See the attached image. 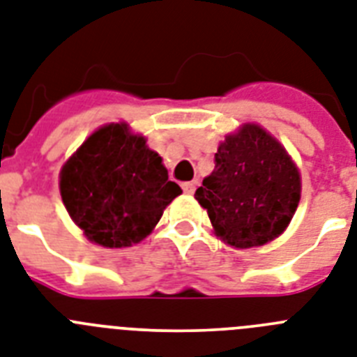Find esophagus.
<instances>
[{"instance_id": "1", "label": "esophagus", "mask_w": 357, "mask_h": 357, "mask_svg": "<svg viewBox=\"0 0 357 357\" xmlns=\"http://www.w3.org/2000/svg\"><path fill=\"white\" fill-rule=\"evenodd\" d=\"M196 185H197V181H187V183L181 185V188H183L185 194H192L194 190H196Z\"/></svg>"}]
</instances>
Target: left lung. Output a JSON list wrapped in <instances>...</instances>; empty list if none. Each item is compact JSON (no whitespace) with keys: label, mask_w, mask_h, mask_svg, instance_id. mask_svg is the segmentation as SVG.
<instances>
[{"label":"left lung","mask_w":357,"mask_h":357,"mask_svg":"<svg viewBox=\"0 0 357 357\" xmlns=\"http://www.w3.org/2000/svg\"><path fill=\"white\" fill-rule=\"evenodd\" d=\"M214 170L196 190L215 236L236 248L261 247L289 227L301 178L285 146L265 128L247 123L225 137Z\"/></svg>","instance_id":"1"}]
</instances>
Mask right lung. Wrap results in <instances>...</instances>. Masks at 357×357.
Instances as JSON below:
<instances>
[{
  "mask_svg": "<svg viewBox=\"0 0 357 357\" xmlns=\"http://www.w3.org/2000/svg\"><path fill=\"white\" fill-rule=\"evenodd\" d=\"M59 190L83 234L109 248L139 243L181 194L161 155L127 123H110L86 137L63 165Z\"/></svg>",
  "mask_w": 357,
  "mask_h": 357,
  "instance_id": "right-lung-1",
  "label": "right lung"
}]
</instances>
